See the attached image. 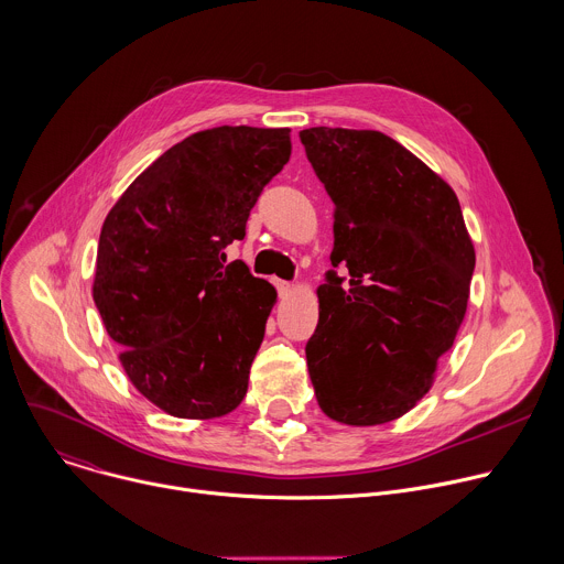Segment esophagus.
I'll list each match as a JSON object with an SVG mask.
<instances>
[{"mask_svg":"<svg viewBox=\"0 0 564 564\" xmlns=\"http://www.w3.org/2000/svg\"><path fill=\"white\" fill-rule=\"evenodd\" d=\"M274 285L279 290V296H285L292 292V283L290 281H283V279H274Z\"/></svg>","mask_w":564,"mask_h":564,"instance_id":"esophagus-1","label":"esophagus"}]
</instances>
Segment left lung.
I'll list each match as a JSON object with an SVG mask.
<instances>
[{
	"instance_id": "1",
	"label": "left lung",
	"mask_w": 564,
	"mask_h": 564,
	"mask_svg": "<svg viewBox=\"0 0 564 564\" xmlns=\"http://www.w3.org/2000/svg\"><path fill=\"white\" fill-rule=\"evenodd\" d=\"M305 154L334 202L332 265L305 345L321 410L383 425L432 388L465 318L476 254L452 187L379 130L307 128Z\"/></svg>"
}]
</instances>
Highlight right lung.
Wrapping results in <instances>:
<instances>
[{"label": "right lung", "mask_w": 564, "mask_h": 564, "mask_svg": "<svg viewBox=\"0 0 564 564\" xmlns=\"http://www.w3.org/2000/svg\"><path fill=\"white\" fill-rule=\"evenodd\" d=\"M290 128L221 126L148 165L108 213L93 299L132 386L176 419H219L248 392L276 290L226 261Z\"/></svg>", "instance_id": "add662e5"}]
</instances>
